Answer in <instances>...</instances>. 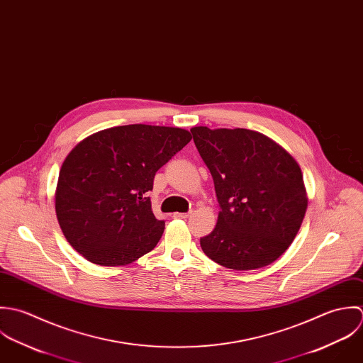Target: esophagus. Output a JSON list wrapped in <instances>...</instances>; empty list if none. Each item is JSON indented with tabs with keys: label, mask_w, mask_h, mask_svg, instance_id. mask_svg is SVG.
Segmentation results:
<instances>
[{
	"label": "esophagus",
	"mask_w": 363,
	"mask_h": 363,
	"mask_svg": "<svg viewBox=\"0 0 363 363\" xmlns=\"http://www.w3.org/2000/svg\"><path fill=\"white\" fill-rule=\"evenodd\" d=\"M192 215V212H188V213H174V218H188Z\"/></svg>",
	"instance_id": "esophagus-1"
}]
</instances>
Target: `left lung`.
Returning a JSON list of instances; mask_svg holds the SVG:
<instances>
[{
	"mask_svg": "<svg viewBox=\"0 0 363 363\" xmlns=\"http://www.w3.org/2000/svg\"><path fill=\"white\" fill-rule=\"evenodd\" d=\"M218 196V224L201 238L218 265L251 271L277 261L307 209L298 164L282 145L248 129H191Z\"/></svg>",
	"mask_w": 363,
	"mask_h": 363,
	"instance_id": "8db88e82",
	"label": "left lung"
}]
</instances>
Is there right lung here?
<instances>
[{
    "label": "right lung",
    "mask_w": 363,
    "mask_h": 363,
    "mask_svg": "<svg viewBox=\"0 0 363 363\" xmlns=\"http://www.w3.org/2000/svg\"><path fill=\"white\" fill-rule=\"evenodd\" d=\"M181 128L128 125L91 135L66 157L56 215L70 245L102 267L128 265L164 233L147 192L155 172L191 142Z\"/></svg>",
    "instance_id": "add662e5"
}]
</instances>
